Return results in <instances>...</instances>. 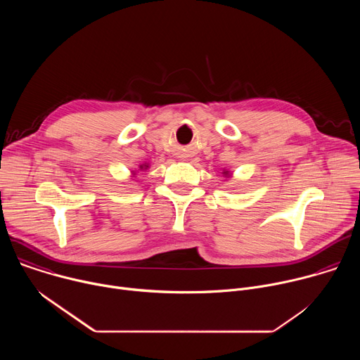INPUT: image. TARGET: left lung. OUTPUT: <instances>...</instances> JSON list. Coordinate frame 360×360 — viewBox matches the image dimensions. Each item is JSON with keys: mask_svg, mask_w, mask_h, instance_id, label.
<instances>
[{"mask_svg": "<svg viewBox=\"0 0 360 360\" xmlns=\"http://www.w3.org/2000/svg\"><path fill=\"white\" fill-rule=\"evenodd\" d=\"M224 175H225V176H226V175H228V171H225V172H224Z\"/></svg>", "mask_w": 360, "mask_h": 360, "instance_id": "left-lung-1", "label": "left lung"}]
</instances>
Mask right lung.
<instances>
[{
    "instance_id": "add662e5",
    "label": "right lung",
    "mask_w": 360,
    "mask_h": 360,
    "mask_svg": "<svg viewBox=\"0 0 360 360\" xmlns=\"http://www.w3.org/2000/svg\"><path fill=\"white\" fill-rule=\"evenodd\" d=\"M143 168L146 169V168H148V165H141V169H143Z\"/></svg>"
}]
</instances>
